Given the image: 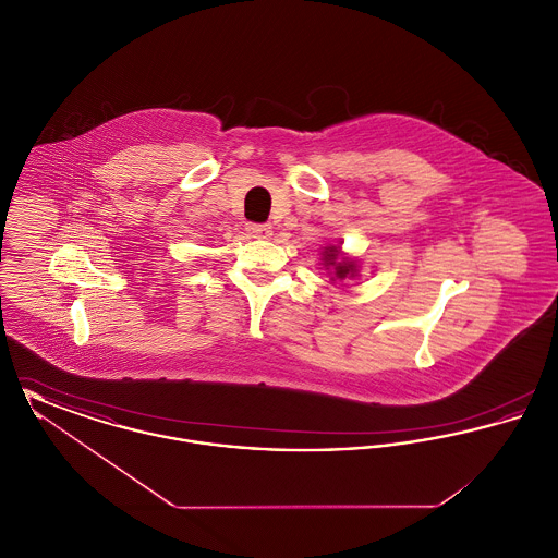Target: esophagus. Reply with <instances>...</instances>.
<instances>
[{
	"mask_svg": "<svg viewBox=\"0 0 558 558\" xmlns=\"http://www.w3.org/2000/svg\"><path fill=\"white\" fill-rule=\"evenodd\" d=\"M246 232L253 236V239H271L274 236V228L267 226V223H248L246 226Z\"/></svg>",
	"mask_w": 558,
	"mask_h": 558,
	"instance_id": "34e87169",
	"label": "esophagus"
}]
</instances>
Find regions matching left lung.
I'll use <instances>...</instances> for the list:
<instances>
[{
  "mask_svg": "<svg viewBox=\"0 0 558 558\" xmlns=\"http://www.w3.org/2000/svg\"><path fill=\"white\" fill-rule=\"evenodd\" d=\"M322 267L326 269V274L330 276V282H339V280H353L360 274V259L347 255L341 244H326L322 246Z\"/></svg>",
  "mask_w": 558,
  "mask_h": 558,
  "instance_id": "obj_1",
  "label": "left lung"
}]
</instances>
